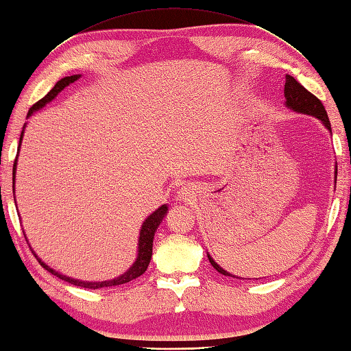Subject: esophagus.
Instances as JSON below:
<instances>
[{
    "instance_id": "esophagus-1",
    "label": "esophagus",
    "mask_w": 351,
    "mask_h": 351,
    "mask_svg": "<svg viewBox=\"0 0 351 351\" xmlns=\"http://www.w3.org/2000/svg\"><path fill=\"white\" fill-rule=\"evenodd\" d=\"M197 191H198L197 186H193V184L183 186V188L178 191L177 201L184 202V204H191V202L197 197Z\"/></svg>"
}]
</instances>
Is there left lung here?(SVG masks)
<instances>
[{
	"instance_id": "1",
	"label": "left lung",
	"mask_w": 351,
	"mask_h": 351,
	"mask_svg": "<svg viewBox=\"0 0 351 351\" xmlns=\"http://www.w3.org/2000/svg\"><path fill=\"white\" fill-rule=\"evenodd\" d=\"M284 96H285V106L288 110H291L294 112L299 114H306V115H313L315 119L320 120L324 128L328 129L332 134V128H330V121L328 112H326L323 104L320 102V99H317L313 93H309L300 82H298L294 80L293 76L287 75L285 76V85H284ZM337 174H338V167L335 165V183H337ZM207 258L210 261V264L219 271V274L225 275V276H231V278H237L234 275H231L230 271L223 270L219 264H217L210 254L207 252ZM240 279V278H239ZM243 279V278H241Z\"/></svg>"
}]
</instances>
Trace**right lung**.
I'll use <instances>...</instances> for the list:
<instances>
[{
    "instance_id": "obj_1",
    "label": "right lung",
    "mask_w": 351,
    "mask_h": 351,
    "mask_svg": "<svg viewBox=\"0 0 351 351\" xmlns=\"http://www.w3.org/2000/svg\"><path fill=\"white\" fill-rule=\"evenodd\" d=\"M81 77V75H72V76H66L63 80H60L56 85H53V88L46 95L43 99L38 100L37 104H34L33 106L29 108V111L27 114V119H29L31 115H33L36 111L42 110L43 106L48 105L49 102H52L53 99L58 96V93L63 91L67 85L73 84L75 81H77ZM27 128V123L23 124L22 132H21V138H19V147H18V154H16V159H14L13 163V193H14V178H16V167H18V156H19V150H21V144H22V138H23V132H25ZM168 213V206L167 204H162L158 210H154V212L147 217V219L143 222L141 225V230H139V237H138V254H136V260L134 261V264L121 274L120 276H117L114 279H108V281H81V279H75V278H70L66 276L63 274H60V271L53 270L52 267H49L48 264L45 261H42V258H38L37 254L34 252L36 258L40 263V266H43L46 270L52 274L53 276H57L60 279H63V281L69 282V284H73L76 287H82V288H90V290H99V288H105V287H115V285H121V284H126L134 281L138 276H141L144 271L147 270L152 260V254H153V239H154V232L156 230L159 228V225L162 223L163 217L167 216ZM23 236L27 239V234L23 232ZM28 241V239H27ZM29 245V243H28Z\"/></svg>"
}]
</instances>
